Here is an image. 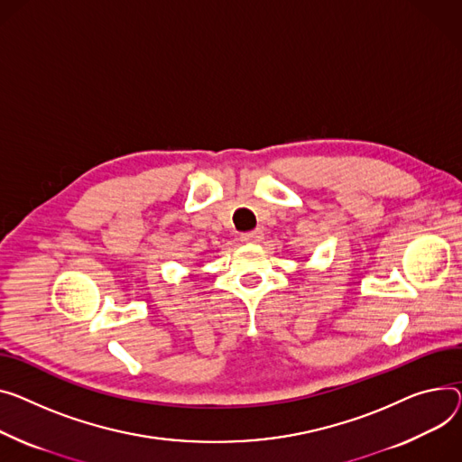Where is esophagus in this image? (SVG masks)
Listing matches in <instances>:
<instances>
[{
  "mask_svg": "<svg viewBox=\"0 0 462 462\" xmlns=\"http://www.w3.org/2000/svg\"><path fill=\"white\" fill-rule=\"evenodd\" d=\"M262 239H263V232L262 230H253V232L241 234V241L243 243H260Z\"/></svg>",
  "mask_w": 462,
  "mask_h": 462,
  "instance_id": "obj_1",
  "label": "esophagus"
}]
</instances>
